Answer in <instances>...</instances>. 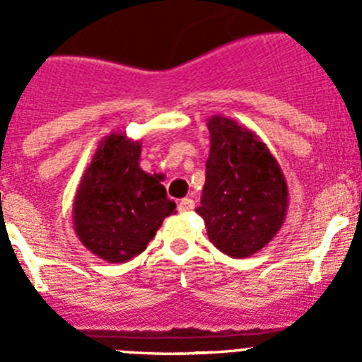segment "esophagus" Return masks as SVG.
Here are the masks:
<instances>
[{
    "mask_svg": "<svg viewBox=\"0 0 362 362\" xmlns=\"http://www.w3.org/2000/svg\"><path fill=\"white\" fill-rule=\"evenodd\" d=\"M194 206H196V204H194V201L188 199V197L181 199V201H179V204H177L179 212H190V210H194Z\"/></svg>",
    "mask_w": 362,
    "mask_h": 362,
    "instance_id": "obj_1",
    "label": "esophagus"
}]
</instances>
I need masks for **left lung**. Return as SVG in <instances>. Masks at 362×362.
<instances>
[{
	"mask_svg": "<svg viewBox=\"0 0 362 362\" xmlns=\"http://www.w3.org/2000/svg\"><path fill=\"white\" fill-rule=\"evenodd\" d=\"M210 153L206 181L196 210L210 243L245 259L276 238L288 212V185L261 137L225 116L206 119Z\"/></svg>",
	"mask_w": 362,
	"mask_h": 362,
	"instance_id": "1",
	"label": "left lung"
}]
</instances>
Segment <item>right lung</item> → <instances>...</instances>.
I'll use <instances>...</instances> for the list:
<instances>
[{
    "mask_svg": "<svg viewBox=\"0 0 362 362\" xmlns=\"http://www.w3.org/2000/svg\"><path fill=\"white\" fill-rule=\"evenodd\" d=\"M139 156V139L124 132L105 136L76 190V235L107 263H127L145 252L165 217L175 214L161 177L143 170Z\"/></svg>",
    "mask_w": 362,
    "mask_h": 362,
    "instance_id": "1",
    "label": "right lung"
}]
</instances>
